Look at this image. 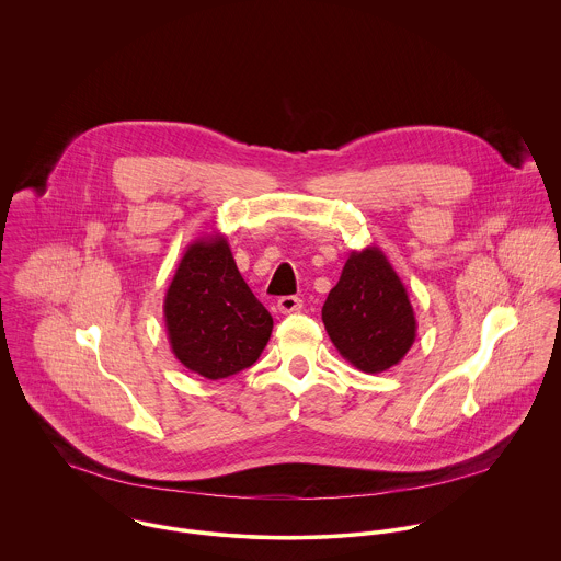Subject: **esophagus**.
<instances>
[{
	"label": "esophagus",
	"mask_w": 561,
	"mask_h": 561,
	"mask_svg": "<svg viewBox=\"0 0 561 561\" xmlns=\"http://www.w3.org/2000/svg\"><path fill=\"white\" fill-rule=\"evenodd\" d=\"M302 309V300L298 296H283L278 300V311L280 313H298Z\"/></svg>",
	"instance_id": "obj_1"
}]
</instances>
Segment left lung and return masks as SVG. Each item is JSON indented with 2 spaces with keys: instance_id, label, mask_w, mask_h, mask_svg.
Here are the masks:
<instances>
[{
  "instance_id": "obj_1",
  "label": "left lung",
  "mask_w": 561,
  "mask_h": 561,
  "mask_svg": "<svg viewBox=\"0 0 561 561\" xmlns=\"http://www.w3.org/2000/svg\"><path fill=\"white\" fill-rule=\"evenodd\" d=\"M321 320L339 354L365 374L398 365L416 336L408 291L376 245L347 256L323 302Z\"/></svg>"
}]
</instances>
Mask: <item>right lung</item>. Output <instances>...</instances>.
I'll use <instances>...</instances> for the list:
<instances>
[{"mask_svg": "<svg viewBox=\"0 0 561 561\" xmlns=\"http://www.w3.org/2000/svg\"><path fill=\"white\" fill-rule=\"evenodd\" d=\"M163 320L176 360L207 380L254 365L274 325L220 233L187 245L163 298Z\"/></svg>", "mask_w": 561, "mask_h": 561, "instance_id": "obj_1", "label": "right lung"}]
</instances>
